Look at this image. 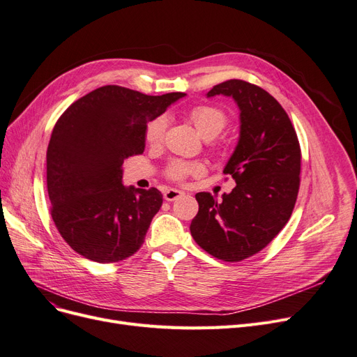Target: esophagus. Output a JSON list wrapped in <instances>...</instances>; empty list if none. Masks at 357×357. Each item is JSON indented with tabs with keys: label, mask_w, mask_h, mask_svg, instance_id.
<instances>
[{
	"label": "esophagus",
	"mask_w": 357,
	"mask_h": 357,
	"mask_svg": "<svg viewBox=\"0 0 357 357\" xmlns=\"http://www.w3.org/2000/svg\"><path fill=\"white\" fill-rule=\"evenodd\" d=\"M183 195V191H179V190H175V188H169L163 192V198L166 201H175L178 198H181Z\"/></svg>",
	"instance_id": "34e87169"
}]
</instances>
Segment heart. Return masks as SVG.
<instances>
[{
    "instance_id": "1",
    "label": "heart",
    "mask_w": 357,
    "mask_h": 357,
    "mask_svg": "<svg viewBox=\"0 0 357 357\" xmlns=\"http://www.w3.org/2000/svg\"><path fill=\"white\" fill-rule=\"evenodd\" d=\"M190 119L194 123L197 131L204 137L206 140H213L219 135L227 126L229 118L220 107L211 105H199L190 111ZM167 127V119L165 116H158L150 121L144 131V138L151 147L160 146L165 140V132ZM204 172V165L198 162H182L175 160L169 165L166 175L175 182H182L190 175H199Z\"/></svg>"
}]
</instances>
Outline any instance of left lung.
Masks as SVG:
<instances>
[{
    "instance_id": "left-lung-1",
    "label": "left lung",
    "mask_w": 357,
    "mask_h": 357,
    "mask_svg": "<svg viewBox=\"0 0 357 357\" xmlns=\"http://www.w3.org/2000/svg\"><path fill=\"white\" fill-rule=\"evenodd\" d=\"M234 98L241 135L223 174L236 187L217 201L198 192L190 230L210 255L238 262L258 254L289 222L301 185V146L286 111L268 91L243 80L214 86L207 96Z\"/></svg>"
}]
</instances>
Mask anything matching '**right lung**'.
I'll list each match as a JSON object with an SVG mask.
<instances>
[{"mask_svg":"<svg viewBox=\"0 0 357 357\" xmlns=\"http://www.w3.org/2000/svg\"><path fill=\"white\" fill-rule=\"evenodd\" d=\"M183 96H149L111 84L59 116L46 151V183L52 220L77 254L109 264L140 250L163 195L123 187L122 165L144 151L147 122Z\"/></svg>","mask_w":357,"mask_h":357,"instance_id":"add662e5","label":"right lung"}]
</instances>
